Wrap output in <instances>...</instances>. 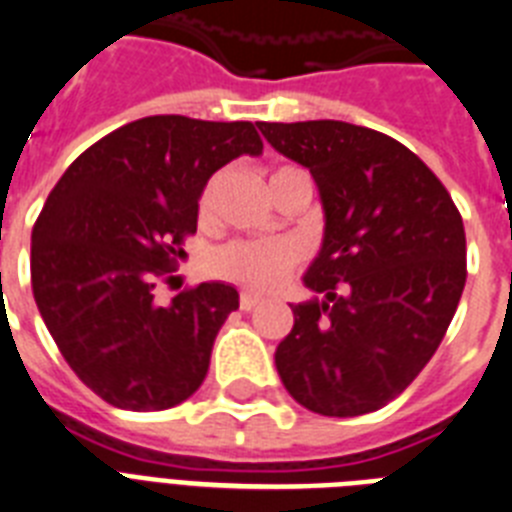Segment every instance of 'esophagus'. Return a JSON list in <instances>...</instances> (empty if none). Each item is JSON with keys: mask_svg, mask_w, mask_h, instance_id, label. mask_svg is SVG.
Segmentation results:
<instances>
[{"mask_svg": "<svg viewBox=\"0 0 512 512\" xmlns=\"http://www.w3.org/2000/svg\"><path fill=\"white\" fill-rule=\"evenodd\" d=\"M263 304V296L260 294H249V291H244L242 296H239V307L244 309V312H252L255 307H260Z\"/></svg>", "mask_w": 512, "mask_h": 512, "instance_id": "1", "label": "esophagus"}]
</instances>
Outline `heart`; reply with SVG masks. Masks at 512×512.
I'll return each mask as SVG.
<instances>
[{
    "label": "heart",
    "instance_id": "heart-1",
    "mask_svg": "<svg viewBox=\"0 0 512 512\" xmlns=\"http://www.w3.org/2000/svg\"><path fill=\"white\" fill-rule=\"evenodd\" d=\"M296 174H304V171L299 166H276L268 176L270 195ZM213 190H216V182H208L200 195L203 216L213 210ZM296 263H299V249L286 239H236L210 255V270L218 278L252 291H268L278 286L296 268Z\"/></svg>",
    "mask_w": 512,
    "mask_h": 512
}]
</instances>
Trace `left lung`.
I'll list each match as a JSON object with an SVG mask.
<instances>
[{"mask_svg":"<svg viewBox=\"0 0 512 512\" xmlns=\"http://www.w3.org/2000/svg\"><path fill=\"white\" fill-rule=\"evenodd\" d=\"M307 166L325 239L294 328L276 349L281 382L322 416L382 409L427 367L466 286V231L445 184L393 137L349 122H257Z\"/></svg>","mask_w":512,"mask_h":512,"instance_id":"left-lung-1","label":"left lung"}]
</instances>
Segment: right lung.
Returning a JSON list of instances; mask_svg holds the SVG:
<instances>
[{"label": "right lung", "instance_id": "obj_1", "mask_svg": "<svg viewBox=\"0 0 512 512\" xmlns=\"http://www.w3.org/2000/svg\"><path fill=\"white\" fill-rule=\"evenodd\" d=\"M242 153H263L252 122L145 117L90 145L49 192L30 236L33 296L64 362L111 406L163 411L203 385L239 294L200 283L161 307L153 289L197 231L208 179Z\"/></svg>", "mask_w": 512, "mask_h": 512}]
</instances>
